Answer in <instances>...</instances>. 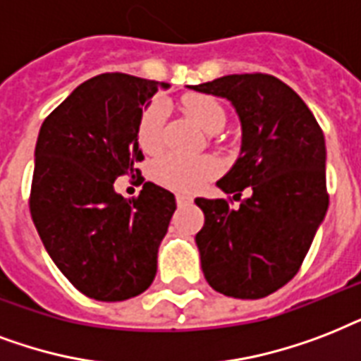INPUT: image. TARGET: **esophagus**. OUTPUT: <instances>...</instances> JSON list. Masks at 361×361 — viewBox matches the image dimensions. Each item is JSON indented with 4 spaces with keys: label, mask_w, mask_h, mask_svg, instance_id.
<instances>
[{
    "label": "esophagus",
    "mask_w": 361,
    "mask_h": 361,
    "mask_svg": "<svg viewBox=\"0 0 361 361\" xmlns=\"http://www.w3.org/2000/svg\"><path fill=\"white\" fill-rule=\"evenodd\" d=\"M192 197L186 194H177V205H188V203H192Z\"/></svg>",
    "instance_id": "1"
}]
</instances>
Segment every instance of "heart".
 Listing matches in <instances>:
<instances>
[{
  "instance_id": "heart-1",
  "label": "heart",
  "mask_w": 361,
  "mask_h": 361,
  "mask_svg": "<svg viewBox=\"0 0 361 361\" xmlns=\"http://www.w3.org/2000/svg\"><path fill=\"white\" fill-rule=\"evenodd\" d=\"M184 111L195 120V124L211 133L226 122L224 109L211 97L194 96L184 99ZM164 107L161 103L150 105L139 122V145L145 152H156L161 147L164 135ZM216 173V161L211 158H188L180 154H166L152 166V175L160 184L178 192H194Z\"/></svg>"
}]
</instances>
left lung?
<instances>
[{
  "mask_svg": "<svg viewBox=\"0 0 361 361\" xmlns=\"http://www.w3.org/2000/svg\"><path fill=\"white\" fill-rule=\"evenodd\" d=\"M190 90L224 97L241 122L235 164L216 180L239 207L195 197L201 269L216 292L259 300L292 281L328 211L326 142L305 102L264 73L226 75ZM247 198L240 200V192Z\"/></svg>",
  "mask_w": 361,
  "mask_h": 361,
  "instance_id": "1",
  "label": "left lung"
}]
</instances>
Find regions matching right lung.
I'll return each mask as SVG.
<instances>
[{"mask_svg":"<svg viewBox=\"0 0 361 361\" xmlns=\"http://www.w3.org/2000/svg\"><path fill=\"white\" fill-rule=\"evenodd\" d=\"M169 85L103 73L77 86L41 126L35 145L33 224L56 267L82 294L124 301L152 284L175 195L145 183L135 200L114 190L145 158L139 122Z\"/></svg>","mask_w":361,"mask_h":361,"instance_id":"obj_1","label":"right lung"}]
</instances>
